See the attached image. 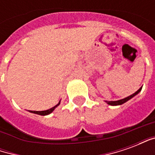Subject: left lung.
Returning a JSON list of instances; mask_svg holds the SVG:
<instances>
[{
  "mask_svg": "<svg viewBox=\"0 0 155 155\" xmlns=\"http://www.w3.org/2000/svg\"><path fill=\"white\" fill-rule=\"evenodd\" d=\"M141 90H142V88H140V89H139V90H138V91H137L135 93H134L133 94H131V95H130V96H128V97H126V98H124V99L120 100V101H105V102H106V103H107L109 105H113V106H114V105H120V104H123L124 103H125V102H127L128 101H130V99H132L134 96H135L136 94H139L140 91H141Z\"/></svg>",
  "mask_w": 155,
  "mask_h": 155,
  "instance_id": "1",
  "label": "left lung"
}]
</instances>
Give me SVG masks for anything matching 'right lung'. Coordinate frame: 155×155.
<instances>
[{"mask_svg": "<svg viewBox=\"0 0 155 155\" xmlns=\"http://www.w3.org/2000/svg\"><path fill=\"white\" fill-rule=\"evenodd\" d=\"M61 104V101L60 102L58 103L56 105H54V107L51 108V109H49V110H42V111H33V110H29V112H31V113H33V114H40V115H48V114H50L51 113H52L53 111L54 110V109L57 107L59 104Z\"/></svg>", "mask_w": 155, "mask_h": 155, "instance_id": "obj_1", "label": "right lung"}]
</instances>
